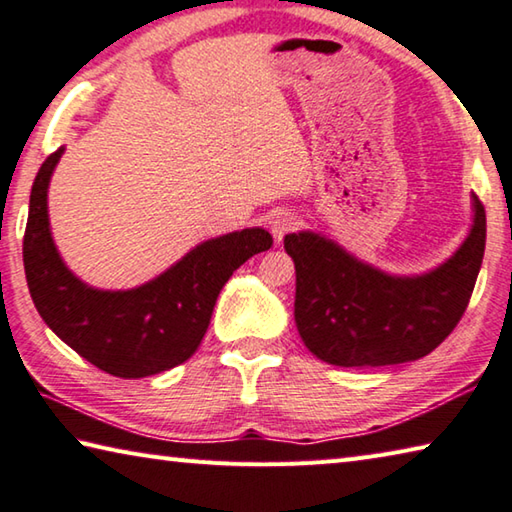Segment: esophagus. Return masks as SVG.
Segmentation results:
<instances>
[{"label": "esophagus", "mask_w": 512, "mask_h": 512, "mask_svg": "<svg viewBox=\"0 0 512 512\" xmlns=\"http://www.w3.org/2000/svg\"><path fill=\"white\" fill-rule=\"evenodd\" d=\"M298 225H300V216L298 214H293L289 210L275 212L273 219H271V232H273L275 244H280V241L287 237L289 232L298 230Z\"/></svg>", "instance_id": "obj_1"}]
</instances>
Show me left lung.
Wrapping results in <instances>:
<instances>
[{
    "label": "left lung",
    "mask_w": 512,
    "mask_h": 512,
    "mask_svg": "<svg viewBox=\"0 0 512 512\" xmlns=\"http://www.w3.org/2000/svg\"><path fill=\"white\" fill-rule=\"evenodd\" d=\"M474 219L456 253L420 275H393L348 253L320 232L284 237L296 264L293 316L311 354L332 366L363 368L427 357L465 314L481 271L485 210L472 194Z\"/></svg>",
    "instance_id": "obj_1"
}]
</instances>
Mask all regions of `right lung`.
<instances>
[{"label":"right lung","instance_id":"1","mask_svg":"<svg viewBox=\"0 0 512 512\" xmlns=\"http://www.w3.org/2000/svg\"><path fill=\"white\" fill-rule=\"evenodd\" d=\"M63 146L42 162L31 187L24 273L38 314L92 366L140 379L185 363L201 345L216 298L237 268L273 246L264 228L207 239L135 289H94L69 271L51 237L47 192Z\"/></svg>","mask_w":512,"mask_h":512}]
</instances>
